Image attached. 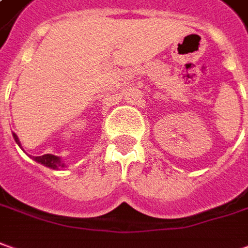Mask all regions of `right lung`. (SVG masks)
<instances>
[{"instance_id":"right-lung-1","label":"right lung","mask_w":248,"mask_h":248,"mask_svg":"<svg viewBox=\"0 0 248 248\" xmlns=\"http://www.w3.org/2000/svg\"><path fill=\"white\" fill-rule=\"evenodd\" d=\"M13 137H15V141L17 142L18 145H20V142H18V138L16 134H13ZM35 161H38L40 164H43V166L48 167V168H53V170H58V168H63V163H61L60 157H57V156H54V155H43V156H36V157H33Z\"/></svg>"}]
</instances>
